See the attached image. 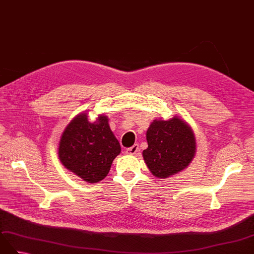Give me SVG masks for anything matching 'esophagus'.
<instances>
[{"mask_svg":"<svg viewBox=\"0 0 254 254\" xmlns=\"http://www.w3.org/2000/svg\"><path fill=\"white\" fill-rule=\"evenodd\" d=\"M138 151H139L138 144H135V145H133L132 147H129V148H127V149L126 150V152H127V155H132V156L138 154Z\"/></svg>","mask_w":254,"mask_h":254,"instance_id":"34e87169","label":"esophagus"}]
</instances>
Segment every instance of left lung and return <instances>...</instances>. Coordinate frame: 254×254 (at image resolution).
I'll return each instance as SVG.
<instances>
[{
    "label": "left lung",
    "instance_id": "8db88e82",
    "mask_svg": "<svg viewBox=\"0 0 254 254\" xmlns=\"http://www.w3.org/2000/svg\"><path fill=\"white\" fill-rule=\"evenodd\" d=\"M148 148L143 151L145 163L158 179L181 172L196 154V138L190 125L178 116L170 120L156 119L147 129Z\"/></svg>",
    "mask_w": 254,
    "mask_h": 254
}]
</instances>
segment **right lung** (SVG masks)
I'll use <instances>...</instances> for the list:
<instances>
[{
    "label": "right lung",
    "instance_id": "obj_1",
    "mask_svg": "<svg viewBox=\"0 0 254 254\" xmlns=\"http://www.w3.org/2000/svg\"><path fill=\"white\" fill-rule=\"evenodd\" d=\"M121 147L110 129L108 117L87 120L85 113L74 117L62 134L58 156L63 166L87 183H98L107 176Z\"/></svg>",
    "mask_w": 254,
    "mask_h": 254
}]
</instances>
